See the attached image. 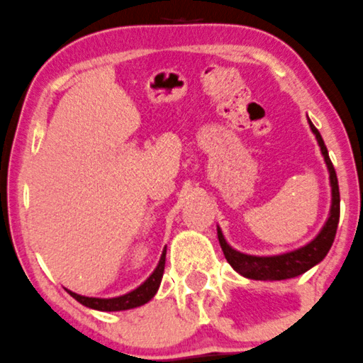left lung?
Instances as JSON below:
<instances>
[{
    "label": "left lung",
    "mask_w": 363,
    "mask_h": 363,
    "mask_svg": "<svg viewBox=\"0 0 363 363\" xmlns=\"http://www.w3.org/2000/svg\"><path fill=\"white\" fill-rule=\"evenodd\" d=\"M310 121V120H308ZM310 127L313 133H315L316 140H318V146L322 150L323 160L327 163V169L330 174V188H333V207H330V216L327 219L325 226L322 228V231L318 233L313 242L308 245L301 247V249L287 252V254L281 255H269V257H257V255H247L242 252L231 249L230 245L224 240L223 231L220 228H217V236H219L220 249L224 252V257L228 259V262L233 266L235 272H238L243 277L252 278V280H287V278H294L297 274H303L308 269H311L313 266L318 264L323 257L327 255V252L333 247L335 231H337V223H339V184H337V175H335L334 165L329 158V152H327L325 144H323L322 135L316 130L315 125L310 121Z\"/></svg>",
    "instance_id": "left-lung-1"
}]
</instances>
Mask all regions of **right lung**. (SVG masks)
<instances>
[{
	"label": "right lung",
	"mask_w": 363,
	"mask_h": 363,
	"mask_svg": "<svg viewBox=\"0 0 363 363\" xmlns=\"http://www.w3.org/2000/svg\"><path fill=\"white\" fill-rule=\"evenodd\" d=\"M165 254H167V249H163V254L162 257H160L158 266H156V269L152 272L151 277L147 278L140 287H137L135 291L125 294V296L111 297V299H101V297L79 296V294H74L71 291L67 292H69L78 303H82L83 306L91 308V310H99V311H123V310H132V308H137V306H143V304H146L147 301H151L152 297H155L160 284H162L163 269H165Z\"/></svg>",
	"instance_id": "obj_1"
}]
</instances>
